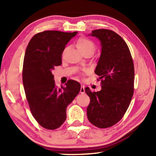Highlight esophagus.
Returning a JSON list of instances; mask_svg holds the SVG:
<instances>
[{
    "label": "esophagus",
    "instance_id": "esophagus-1",
    "mask_svg": "<svg viewBox=\"0 0 156 156\" xmlns=\"http://www.w3.org/2000/svg\"><path fill=\"white\" fill-rule=\"evenodd\" d=\"M80 93L81 94H83V93H84V92H85V90H84V85H82L81 86V88H80Z\"/></svg>",
    "mask_w": 156,
    "mask_h": 156
}]
</instances>
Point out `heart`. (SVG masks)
Returning <instances> with one entry per match:
<instances>
[{
    "mask_svg": "<svg viewBox=\"0 0 156 156\" xmlns=\"http://www.w3.org/2000/svg\"><path fill=\"white\" fill-rule=\"evenodd\" d=\"M76 45L80 52L87 51H94L95 50V45L94 43L87 38L82 37L79 39Z\"/></svg>",
    "mask_w": 156,
    "mask_h": 156,
    "instance_id": "obj_1",
    "label": "heart"
}]
</instances>
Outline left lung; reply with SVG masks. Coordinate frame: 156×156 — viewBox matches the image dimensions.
<instances>
[{"mask_svg":"<svg viewBox=\"0 0 156 156\" xmlns=\"http://www.w3.org/2000/svg\"><path fill=\"white\" fill-rule=\"evenodd\" d=\"M88 35L97 37L101 52L94 73L101 79V90L85 92L90 98L87 117L99 128L114 125L123 117L133 94L134 65L122 38L108 29H97Z\"/></svg>","mask_w":156,"mask_h":156,"instance_id":"left-lung-1","label":"left lung"}]
</instances>
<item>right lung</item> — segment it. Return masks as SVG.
Listing matches in <instances>:
<instances>
[{"instance_id":"right-lung-1","label":"right lung","mask_w":156,"mask_h":156,"mask_svg":"<svg viewBox=\"0 0 156 156\" xmlns=\"http://www.w3.org/2000/svg\"><path fill=\"white\" fill-rule=\"evenodd\" d=\"M78 34L45 31L35 34L26 49L23 67V83L31 113L38 123L55 129L66 119V108L80 90V84L69 80L58 88L52 74L62 64L66 44Z\"/></svg>"}]
</instances>
